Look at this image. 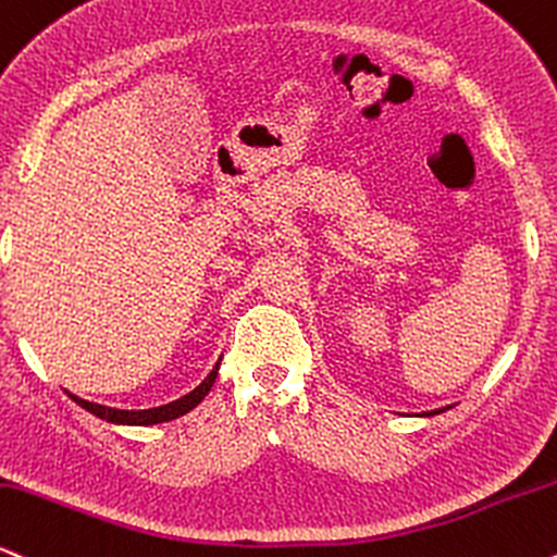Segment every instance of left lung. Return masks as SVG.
Segmentation results:
<instances>
[{"label": "left lung", "mask_w": 557, "mask_h": 557, "mask_svg": "<svg viewBox=\"0 0 557 557\" xmlns=\"http://www.w3.org/2000/svg\"><path fill=\"white\" fill-rule=\"evenodd\" d=\"M446 409H450V407H443V409H433V411H422L420 417H435V414H441V411H446Z\"/></svg>", "instance_id": "8db88e82"}]
</instances>
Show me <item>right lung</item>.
I'll use <instances>...</instances> for the list:
<instances>
[{
	"instance_id": "right-lung-1",
	"label": "right lung",
	"mask_w": 557,
	"mask_h": 557,
	"mask_svg": "<svg viewBox=\"0 0 557 557\" xmlns=\"http://www.w3.org/2000/svg\"><path fill=\"white\" fill-rule=\"evenodd\" d=\"M219 368H221V359L213 364V370L208 372V377L198 385V388H193L187 396L176 398V401H169V404H163V407H153V409L129 411V409L103 407V404H96V401H85V398L75 396V394H70V398L77 404V407H83L85 411H90V414H96L98 420H107V422H114V424H137V428H148V424H161V422L176 420V417L187 414V411H193L195 407H198L202 398L208 396V391L213 388L215 375H219Z\"/></svg>"
}]
</instances>
